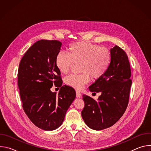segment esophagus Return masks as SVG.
<instances>
[{"mask_svg":"<svg viewBox=\"0 0 151 151\" xmlns=\"http://www.w3.org/2000/svg\"><path fill=\"white\" fill-rule=\"evenodd\" d=\"M76 97L77 98H79V97H81V93L78 91H76Z\"/></svg>","mask_w":151,"mask_h":151,"instance_id":"esophagus-1","label":"esophagus"}]
</instances>
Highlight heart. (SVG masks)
I'll list each match as a JSON object with an SVG mask.
<instances>
[{
	"label": "heart",
	"instance_id": "1",
	"mask_svg": "<svg viewBox=\"0 0 151 151\" xmlns=\"http://www.w3.org/2000/svg\"><path fill=\"white\" fill-rule=\"evenodd\" d=\"M81 61V74L70 75L64 79L65 83L76 90H82L88 83L90 76L93 79L101 78L111 63V54L106 48L89 42H78L71 44L68 54L58 52L55 58V66L60 73L66 74L73 62Z\"/></svg>",
	"mask_w": 151,
	"mask_h": 151
}]
</instances>
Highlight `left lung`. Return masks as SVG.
I'll list each match as a JSON object with an SVG mask.
<instances>
[{"instance_id":"8db88e82","label":"left lung","mask_w":151,"mask_h":151,"mask_svg":"<svg viewBox=\"0 0 151 151\" xmlns=\"http://www.w3.org/2000/svg\"><path fill=\"white\" fill-rule=\"evenodd\" d=\"M110 53L108 69L89 87L90 92H100L101 95L97 100L83 95L82 117L86 125L95 130L114 125L125 112L129 100L132 81L128 57L117 45L110 50Z\"/></svg>"}]
</instances>
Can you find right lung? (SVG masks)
Instances as JSON below:
<instances>
[{
  "label": "right lung",
  "mask_w": 151,
  "mask_h": 151,
  "mask_svg": "<svg viewBox=\"0 0 151 151\" xmlns=\"http://www.w3.org/2000/svg\"><path fill=\"white\" fill-rule=\"evenodd\" d=\"M61 43L40 40L29 48L19 64L18 85L23 109L38 128L52 131L61 125L66 114L76 97L75 90L62 86L60 73L55 66ZM53 84L60 88L52 92Z\"/></svg>",
  "instance_id": "obj_1"
}]
</instances>
